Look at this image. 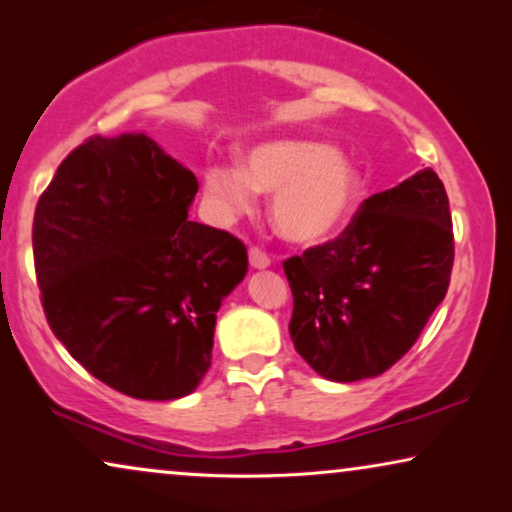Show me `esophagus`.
Returning <instances> with one entry per match:
<instances>
[{
	"label": "esophagus",
	"instance_id": "34e87169",
	"mask_svg": "<svg viewBox=\"0 0 512 512\" xmlns=\"http://www.w3.org/2000/svg\"><path fill=\"white\" fill-rule=\"evenodd\" d=\"M249 263H251V268H256V270H263V268H268V265H270L272 261H270V256L265 254L263 249H258V247H251V249H249Z\"/></svg>",
	"mask_w": 512,
	"mask_h": 512
}]
</instances>
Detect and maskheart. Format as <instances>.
Instances as JSON below:
<instances>
[{
	"label": "heart",
	"instance_id": "heart-1",
	"mask_svg": "<svg viewBox=\"0 0 512 512\" xmlns=\"http://www.w3.org/2000/svg\"><path fill=\"white\" fill-rule=\"evenodd\" d=\"M205 195L221 221L254 207L256 191L272 193L270 219L284 240L319 244L333 237L361 198V172L347 156L314 139H270L244 153V163H212Z\"/></svg>",
	"mask_w": 512,
	"mask_h": 512
}]
</instances>
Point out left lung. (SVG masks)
I'll return each mask as SVG.
<instances>
[{"instance_id": "1", "label": "left lung", "mask_w": 512, "mask_h": 512, "mask_svg": "<svg viewBox=\"0 0 512 512\" xmlns=\"http://www.w3.org/2000/svg\"><path fill=\"white\" fill-rule=\"evenodd\" d=\"M452 263L450 202L426 167L363 200L333 242L286 258L293 347L326 380L382 375L443 303Z\"/></svg>"}]
</instances>
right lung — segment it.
<instances>
[{"mask_svg": "<svg viewBox=\"0 0 512 512\" xmlns=\"http://www.w3.org/2000/svg\"><path fill=\"white\" fill-rule=\"evenodd\" d=\"M195 174L144 132L90 137L37 202L34 270L48 326L90 375L144 401L195 391L247 247L188 221Z\"/></svg>", "mask_w": 512, "mask_h": 512, "instance_id": "right-lung-1", "label": "right lung"}]
</instances>
